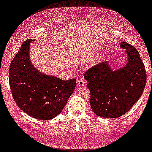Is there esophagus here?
Masks as SVG:
<instances>
[{
	"mask_svg": "<svg viewBox=\"0 0 152 152\" xmlns=\"http://www.w3.org/2000/svg\"><path fill=\"white\" fill-rule=\"evenodd\" d=\"M77 83L79 86H84V85H85V80H84L83 78H80L79 80H77Z\"/></svg>",
	"mask_w": 152,
	"mask_h": 152,
	"instance_id": "esophagus-1",
	"label": "esophagus"
}]
</instances>
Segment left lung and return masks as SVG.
Listing matches in <instances>:
<instances>
[{
  "label": "left lung",
  "instance_id": "8db88e82",
  "mask_svg": "<svg viewBox=\"0 0 152 152\" xmlns=\"http://www.w3.org/2000/svg\"><path fill=\"white\" fill-rule=\"evenodd\" d=\"M126 49L127 64L113 71L104 61L87 70L84 77L88 81L90 104L94 113L104 118L120 117L130 110L140 99L147 81V74L137 49L123 41Z\"/></svg>",
  "mask_w": 152,
  "mask_h": 152
}]
</instances>
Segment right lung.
I'll return each mask as SVG.
<instances>
[{
  "label": "right lung",
  "mask_w": 152,
  "mask_h": 152,
  "mask_svg": "<svg viewBox=\"0 0 152 152\" xmlns=\"http://www.w3.org/2000/svg\"><path fill=\"white\" fill-rule=\"evenodd\" d=\"M28 39L11 61L9 85L14 101L26 113L34 118L48 120L60 114L76 86V79L67 81L44 75L29 60Z\"/></svg>",
  "instance_id": "obj_1"
}]
</instances>
